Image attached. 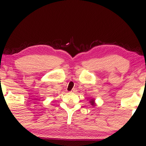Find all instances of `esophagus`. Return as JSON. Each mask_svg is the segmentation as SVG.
Listing matches in <instances>:
<instances>
[{"mask_svg": "<svg viewBox=\"0 0 146 146\" xmlns=\"http://www.w3.org/2000/svg\"><path fill=\"white\" fill-rule=\"evenodd\" d=\"M76 88H73L72 90H71V92H76Z\"/></svg>", "mask_w": 146, "mask_h": 146, "instance_id": "esophagus-1", "label": "esophagus"}]
</instances>
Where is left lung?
I'll return each instance as SVG.
<instances>
[{
    "label": "left lung",
    "instance_id": "8db88e82",
    "mask_svg": "<svg viewBox=\"0 0 146 146\" xmlns=\"http://www.w3.org/2000/svg\"><path fill=\"white\" fill-rule=\"evenodd\" d=\"M90 102V104L92 106H95V102H94V99H92L91 101Z\"/></svg>",
    "mask_w": 146,
    "mask_h": 146
}]
</instances>
